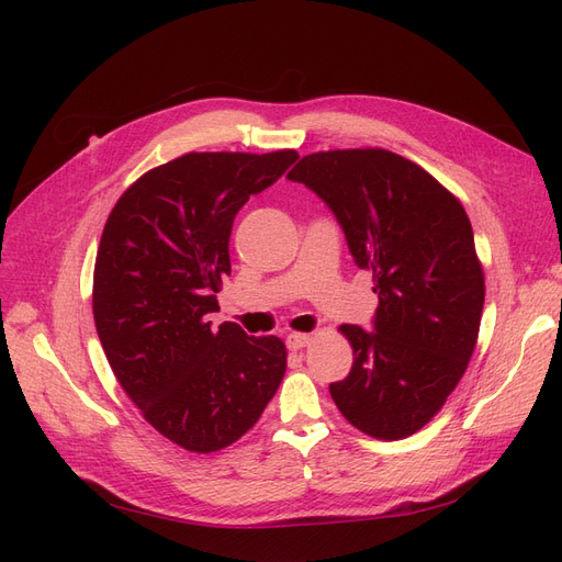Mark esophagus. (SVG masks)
<instances>
[{
  "label": "esophagus",
  "instance_id": "esophagus-1",
  "mask_svg": "<svg viewBox=\"0 0 562 562\" xmlns=\"http://www.w3.org/2000/svg\"><path fill=\"white\" fill-rule=\"evenodd\" d=\"M310 341H312V335H305V333H291L286 337L289 350H303L305 346H310Z\"/></svg>",
  "mask_w": 562,
  "mask_h": 562
}]
</instances>
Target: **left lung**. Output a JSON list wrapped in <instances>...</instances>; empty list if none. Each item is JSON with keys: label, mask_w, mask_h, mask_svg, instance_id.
Listing matches in <instances>:
<instances>
[{"label": "left lung", "mask_w": 562, "mask_h": 562, "mask_svg": "<svg viewBox=\"0 0 562 562\" xmlns=\"http://www.w3.org/2000/svg\"><path fill=\"white\" fill-rule=\"evenodd\" d=\"M286 180L326 200L378 293L375 333L339 326L352 367L330 385L333 401L375 439L415 435L445 407L479 339L485 276L462 202L382 147L307 155Z\"/></svg>", "instance_id": "1"}]
</instances>
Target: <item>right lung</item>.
Returning <instances> with one entry per match:
<instances>
[{
	"mask_svg": "<svg viewBox=\"0 0 562 562\" xmlns=\"http://www.w3.org/2000/svg\"><path fill=\"white\" fill-rule=\"evenodd\" d=\"M296 159L189 153L143 172L104 223L93 271L104 356L143 419L191 453L244 437L284 378L280 337L214 328L206 314L232 271L236 212Z\"/></svg>",
	"mask_w": 562,
	"mask_h": 562,
	"instance_id": "obj_1",
	"label": "right lung"
}]
</instances>
